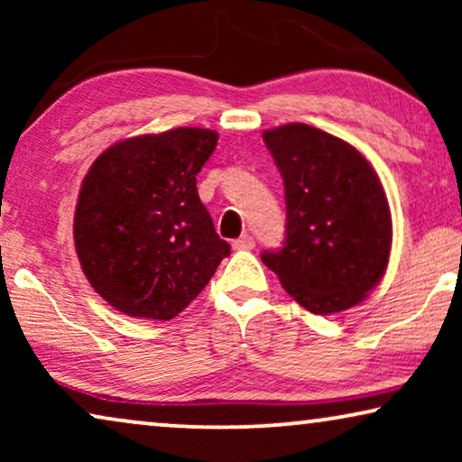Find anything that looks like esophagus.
I'll list each match as a JSON object with an SVG mask.
<instances>
[{"label": "esophagus", "instance_id": "34e87169", "mask_svg": "<svg viewBox=\"0 0 462 462\" xmlns=\"http://www.w3.org/2000/svg\"><path fill=\"white\" fill-rule=\"evenodd\" d=\"M256 245V242H254V237L252 236H248V233H244L242 237H237L236 242H233V248L236 250H252Z\"/></svg>", "mask_w": 462, "mask_h": 462}]
</instances>
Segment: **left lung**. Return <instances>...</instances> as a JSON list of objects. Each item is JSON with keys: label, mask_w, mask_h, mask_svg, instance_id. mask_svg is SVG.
Here are the masks:
<instances>
[{"label": "left lung", "mask_w": 462, "mask_h": 462, "mask_svg": "<svg viewBox=\"0 0 462 462\" xmlns=\"http://www.w3.org/2000/svg\"><path fill=\"white\" fill-rule=\"evenodd\" d=\"M283 179L286 239L261 258L292 299L315 315L345 311L381 282L391 212L374 168L349 143L307 124L267 130Z\"/></svg>", "instance_id": "1"}]
</instances>
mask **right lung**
<instances>
[{
  "instance_id": "add662e5",
  "label": "right lung",
  "mask_w": 462,
  "mask_h": 462,
  "mask_svg": "<svg viewBox=\"0 0 462 462\" xmlns=\"http://www.w3.org/2000/svg\"><path fill=\"white\" fill-rule=\"evenodd\" d=\"M218 134L176 128L116 143L81 182L73 237L92 288L132 318L172 319L229 256L198 195Z\"/></svg>"
}]
</instances>
